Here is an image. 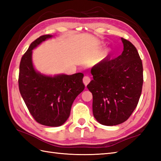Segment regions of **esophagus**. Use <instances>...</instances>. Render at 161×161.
<instances>
[{"label": "esophagus", "mask_w": 161, "mask_h": 161, "mask_svg": "<svg viewBox=\"0 0 161 161\" xmlns=\"http://www.w3.org/2000/svg\"><path fill=\"white\" fill-rule=\"evenodd\" d=\"M91 81V79L88 76H85L83 79V82L85 86H87V85L89 84V82Z\"/></svg>", "instance_id": "obj_1"}]
</instances>
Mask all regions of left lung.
<instances>
[{"mask_svg":"<svg viewBox=\"0 0 161 161\" xmlns=\"http://www.w3.org/2000/svg\"><path fill=\"white\" fill-rule=\"evenodd\" d=\"M123 51L115 59L107 57L91 68L87 85L93 95V114L101 125L125 122L135 110L143 84L142 64L136 47L123 38Z\"/></svg>","mask_w":161,"mask_h":161,"instance_id":"8db88e82","label":"left lung"}]
</instances>
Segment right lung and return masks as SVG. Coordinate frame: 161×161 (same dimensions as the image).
Segmentation results:
<instances>
[{
  "label": "right lung",
  "instance_id": "1",
  "mask_svg": "<svg viewBox=\"0 0 161 161\" xmlns=\"http://www.w3.org/2000/svg\"><path fill=\"white\" fill-rule=\"evenodd\" d=\"M43 35L33 42L21 58L19 66V87L30 114L39 124L59 126L69 118L75 98L84 89L81 73L52 76L37 71L32 62V50L52 38Z\"/></svg>",
  "mask_w": 161,
  "mask_h": 161
}]
</instances>
